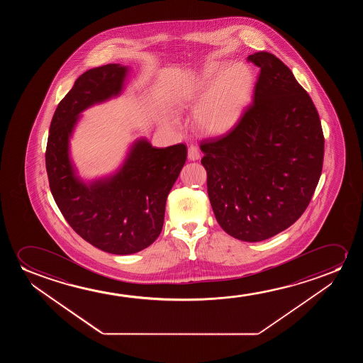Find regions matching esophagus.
Returning <instances> with one entry per match:
<instances>
[{"mask_svg": "<svg viewBox=\"0 0 363 363\" xmlns=\"http://www.w3.org/2000/svg\"><path fill=\"white\" fill-rule=\"evenodd\" d=\"M201 157V152H199V147L196 145H191L189 147V159L191 161H196Z\"/></svg>", "mask_w": 363, "mask_h": 363, "instance_id": "esophagus-1", "label": "esophagus"}]
</instances>
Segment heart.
I'll use <instances>...</instances> for the list:
<instances>
[{
	"mask_svg": "<svg viewBox=\"0 0 363 363\" xmlns=\"http://www.w3.org/2000/svg\"><path fill=\"white\" fill-rule=\"evenodd\" d=\"M252 73L243 63L217 65L199 74L189 88V98L202 101L194 120L208 134H220L232 126L248 99Z\"/></svg>",
	"mask_w": 363,
	"mask_h": 363,
	"instance_id": "heart-1",
	"label": "heart"
}]
</instances>
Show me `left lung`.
<instances>
[{
    "label": "left lung",
    "mask_w": 363,
    "mask_h": 363,
    "mask_svg": "<svg viewBox=\"0 0 363 363\" xmlns=\"http://www.w3.org/2000/svg\"><path fill=\"white\" fill-rule=\"evenodd\" d=\"M249 62L260 68L252 103L228 133L202 140L201 164L214 216L225 233L260 242L295 223L321 176V121L291 70L268 52Z\"/></svg>",
    "instance_id": "1"
}]
</instances>
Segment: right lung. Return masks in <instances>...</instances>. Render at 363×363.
Here are the masks:
<instances>
[{"label":"right lung","instance_id":"right-lung-1","mask_svg":"<svg viewBox=\"0 0 363 363\" xmlns=\"http://www.w3.org/2000/svg\"><path fill=\"white\" fill-rule=\"evenodd\" d=\"M126 72L106 65L80 75L55 109L45 149L50 192L65 220L88 243L118 255L138 253L157 239L166 199L187 159L184 144L156 149L139 140L109 179L85 184L75 176L68 151L78 115L119 94Z\"/></svg>","mask_w":363,"mask_h":363}]
</instances>
